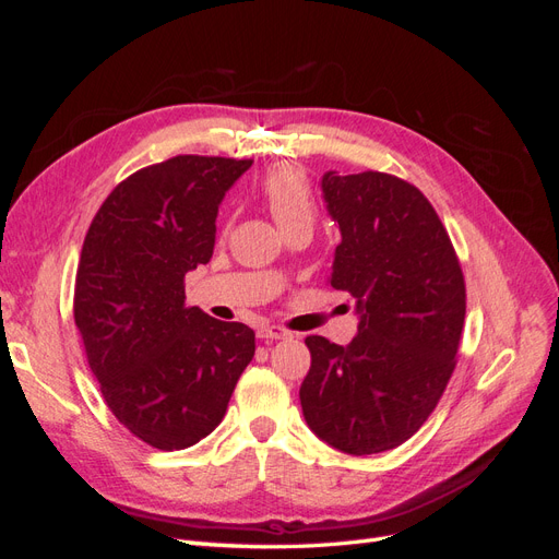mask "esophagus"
<instances>
[{
    "label": "esophagus",
    "instance_id": "obj_1",
    "mask_svg": "<svg viewBox=\"0 0 559 559\" xmlns=\"http://www.w3.org/2000/svg\"><path fill=\"white\" fill-rule=\"evenodd\" d=\"M257 335L263 337V341H289L292 337V333L282 326H259Z\"/></svg>",
    "mask_w": 559,
    "mask_h": 559
}]
</instances>
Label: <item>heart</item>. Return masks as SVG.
<instances>
[{
  "mask_svg": "<svg viewBox=\"0 0 559 559\" xmlns=\"http://www.w3.org/2000/svg\"><path fill=\"white\" fill-rule=\"evenodd\" d=\"M261 195L277 226L286 233L298 226H310L317 218V202L308 175L296 165L282 163L261 181Z\"/></svg>",
  "mask_w": 559,
  "mask_h": 559,
  "instance_id": "b5f03b06",
  "label": "heart"
}]
</instances>
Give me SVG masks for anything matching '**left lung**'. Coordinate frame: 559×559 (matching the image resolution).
I'll use <instances>...</instances> for the list:
<instances>
[{"label":"left lung","instance_id":"obj_1","mask_svg":"<svg viewBox=\"0 0 559 559\" xmlns=\"http://www.w3.org/2000/svg\"><path fill=\"white\" fill-rule=\"evenodd\" d=\"M341 230L331 286L354 296L347 347L310 335L300 384L308 427L347 454L392 450L425 425L454 370L466 314L464 275L431 202L384 173L321 177Z\"/></svg>","mask_w":559,"mask_h":559}]
</instances>
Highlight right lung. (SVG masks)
I'll list each match as a JSON object with an SVG mask.
<instances>
[{
  "mask_svg": "<svg viewBox=\"0 0 559 559\" xmlns=\"http://www.w3.org/2000/svg\"><path fill=\"white\" fill-rule=\"evenodd\" d=\"M251 160L175 156L130 175L81 249L74 321L121 425L158 450L195 445L224 419L253 331L186 306L183 277L212 259L216 214Z\"/></svg>",
  "mask_w": 559,
  "mask_h": 559,
  "instance_id": "1",
  "label": "right lung"
}]
</instances>
